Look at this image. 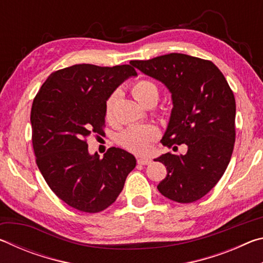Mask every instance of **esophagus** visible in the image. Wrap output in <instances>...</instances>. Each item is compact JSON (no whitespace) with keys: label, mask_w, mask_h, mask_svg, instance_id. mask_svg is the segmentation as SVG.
I'll return each mask as SVG.
<instances>
[{"label":"esophagus","mask_w":263,"mask_h":263,"mask_svg":"<svg viewBox=\"0 0 263 263\" xmlns=\"http://www.w3.org/2000/svg\"><path fill=\"white\" fill-rule=\"evenodd\" d=\"M137 162L139 164H149L151 162H152V160L148 158H138Z\"/></svg>","instance_id":"esophagus-1"}]
</instances>
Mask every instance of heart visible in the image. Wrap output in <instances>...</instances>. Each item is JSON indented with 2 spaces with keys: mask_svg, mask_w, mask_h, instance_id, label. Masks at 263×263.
<instances>
[{
  "mask_svg": "<svg viewBox=\"0 0 263 263\" xmlns=\"http://www.w3.org/2000/svg\"><path fill=\"white\" fill-rule=\"evenodd\" d=\"M131 92L135 99L140 104L148 99H157L159 90L153 82L147 80H140L136 82L131 88ZM116 95H111L105 103V116L111 119L114 115ZM159 132L153 125H133L124 131L119 140L124 147L136 153H146L151 148L152 142L158 138Z\"/></svg>",
  "mask_w": 263,
  "mask_h": 263,
  "instance_id": "b5f03b06",
  "label": "heart"
}]
</instances>
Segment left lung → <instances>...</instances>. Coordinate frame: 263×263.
Returning a JSON list of instances; mask_svg holds the SVG:
<instances>
[{"instance_id":"left-lung-1","label":"left lung","mask_w":263,"mask_h":263,"mask_svg":"<svg viewBox=\"0 0 263 263\" xmlns=\"http://www.w3.org/2000/svg\"><path fill=\"white\" fill-rule=\"evenodd\" d=\"M130 64L163 83L172 94L173 109L162 144L186 146L184 154L168 152L154 159L167 168L158 190L177 203L197 201L218 183L232 157L233 92L213 62L196 57L171 53Z\"/></svg>"}]
</instances>
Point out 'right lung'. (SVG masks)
<instances>
[{
    "instance_id": "right-lung-1",
    "label": "right lung",
    "mask_w": 263,
    "mask_h": 263,
    "mask_svg": "<svg viewBox=\"0 0 263 263\" xmlns=\"http://www.w3.org/2000/svg\"><path fill=\"white\" fill-rule=\"evenodd\" d=\"M135 77L130 65H74L52 73L34 97L30 121L35 162L53 193L77 210H105L136 167L126 151L111 147L100 159L87 144L88 137L103 132L106 101Z\"/></svg>"
}]
</instances>
